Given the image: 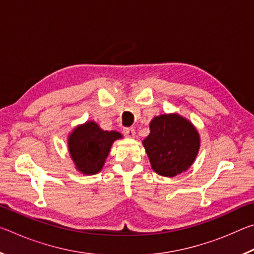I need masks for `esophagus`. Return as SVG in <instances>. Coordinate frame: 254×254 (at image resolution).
I'll use <instances>...</instances> for the list:
<instances>
[{"instance_id":"esophagus-1","label":"esophagus","mask_w":254,"mask_h":254,"mask_svg":"<svg viewBox=\"0 0 254 254\" xmlns=\"http://www.w3.org/2000/svg\"><path fill=\"white\" fill-rule=\"evenodd\" d=\"M123 134L127 137H134L135 136V130L133 127H124Z\"/></svg>"}]
</instances>
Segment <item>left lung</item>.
I'll return each instance as SVG.
<instances>
[{
  "mask_svg": "<svg viewBox=\"0 0 254 254\" xmlns=\"http://www.w3.org/2000/svg\"><path fill=\"white\" fill-rule=\"evenodd\" d=\"M150 130L143 145L157 174L174 177L191 166L199 149V135L190 122L177 114H165L152 120Z\"/></svg>",
  "mask_w": 254,
  "mask_h": 254,
  "instance_id": "8db88e82",
  "label": "left lung"
}]
</instances>
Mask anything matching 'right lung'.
<instances>
[{
	"instance_id": "right-lung-1",
	"label": "right lung",
	"mask_w": 254,
	"mask_h": 254,
	"mask_svg": "<svg viewBox=\"0 0 254 254\" xmlns=\"http://www.w3.org/2000/svg\"><path fill=\"white\" fill-rule=\"evenodd\" d=\"M120 137L121 133L102 130L92 121L76 127L68 140L76 168L85 175L97 174L109 156L112 143Z\"/></svg>"
}]
</instances>
